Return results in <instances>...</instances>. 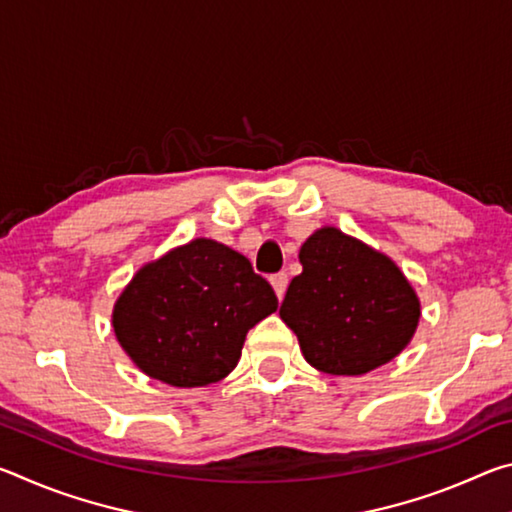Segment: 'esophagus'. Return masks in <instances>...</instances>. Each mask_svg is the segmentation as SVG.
<instances>
[{"label": "esophagus", "mask_w": 512, "mask_h": 512, "mask_svg": "<svg viewBox=\"0 0 512 512\" xmlns=\"http://www.w3.org/2000/svg\"><path fill=\"white\" fill-rule=\"evenodd\" d=\"M271 284H273V289H275V293H277V298H284V293H287V287H289V275L287 273H275L273 277H271Z\"/></svg>", "instance_id": "obj_1"}]
</instances>
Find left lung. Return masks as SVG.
I'll return each instance as SVG.
<instances>
[{"label":"left lung","mask_w":512,"mask_h":512,"mask_svg":"<svg viewBox=\"0 0 512 512\" xmlns=\"http://www.w3.org/2000/svg\"><path fill=\"white\" fill-rule=\"evenodd\" d=\"M302 273L280 316L307 363L327 375H366L413 339L420 300L391 257L336 228H320L300 248Z\"/></svg>","instance_id":"1"}]
</instances>
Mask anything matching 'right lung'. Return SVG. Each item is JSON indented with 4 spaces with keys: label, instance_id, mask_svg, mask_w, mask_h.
I'll list each match as a JSON object with an SVG mask.
<instances>
[{
    "label": "right lung",
    "instance_id": "add662e5",
    "mask_svg": "<svg viewBox=\"0 0 512 512\" xmlns=\"http://www.w3.org/2000/svg\"><path fill=\"white\" fill-rule=\"evenodd\" d=\"M277 309L244 255L194 239L142 266L112 309L121 348L146 375L196 388L228 377L246 334Z\"/></svg>",
    "mask_w": 512,
    "mask_h": 512
}]
</instances>
